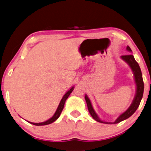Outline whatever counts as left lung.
Segmentation results:
<instances>
[{
    "label": "left lung",
    "mask_w": 151,
    "mask_h": 151,
    "mask_svg": "<svg viewBox=\"0 0 151 151\" xmlns=\"http://www.w3.org/2000/svg\"><path fill=\"white\" fill-rule=\"evenodd\" d=\"M127 50L128 51H132L131 49H130L128 46H127ZM121 59L128 64V65L130 66V68H131L132 72H133L135 82V84H136V92H135V97H134L132 104L130 105V107H128V109H127L125 112H124L123 113H122L121 115L119 116V117L116 119L115 122H109L102 121V120L99 118L98 115H97V113H96L95 111L94 110L93 107H92L90 100H89V97H87V94H85L84 98H85L86 102H87V107H88V110L89 113H90L91 116L93 117V119H94V120L97 122H102V123H106V124H116L122 121V120H126V119L128 118V117H130V116H131L132 114L136 111L137 107H139V105H140V101L142 100V97H143V91H144V83L143 80V77H142L141 70H140V68L139 67V64H137V62L135 61L133 55H131V54H130V55L122 56Z\"/></svg>",
    "instance_id": "left-lung-1"
}]
</instances>
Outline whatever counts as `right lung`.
Returning a JSON list of instances; mask_svg holds the SVG:
<instances>
[{"instance_id": "right-lung-1", "label": "right lung", "mask_w": 151, "mask_h": 151, "mask_svg": "<svg viewBox=\"0 0 151 151\" xmlns=\"http://www.w3.org/2000/svg\"><path fill=\"white\" fill-rule=\"evenodd\" d=\"M74 87H72V88L69 89V90H68L67 92L65 93V94L63 96L62 100L60 101V103H59V106H58V107H57V110H56L55 113H54V115H53L50 119H49V120H46V121H45V122H39V123H35V122H30L31 124H33V125H38V126H39V125H49V124H51V123H52V122H54V121H56V120H57V119L59 118V117L60 116L61 113H62V111L63 110V108H64V103H65L66 100H67V99L68 98V97L69 96V94L72 93V91L74 90Z\"/></svg>"}]
</instances>
